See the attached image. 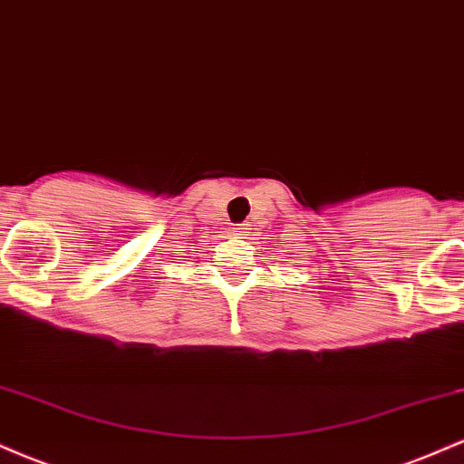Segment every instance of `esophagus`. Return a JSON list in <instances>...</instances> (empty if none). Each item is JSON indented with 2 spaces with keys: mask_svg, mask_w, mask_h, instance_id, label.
<instances>
[{
  "mask_svg": "<svg viewBox=\"0 0 464 464\" xmlns=\"http://www.w3.org/2000/svg\"><path fill=\"white\" fill-rule=\"evenodd\" d=\"M236 236H244V227H236Z\"/></svg>",
  "mask_w": 464,
  "mask_h": 464,
  "instance_id": "obj_1",
  "label": "esophagus"
}]
</instances>
